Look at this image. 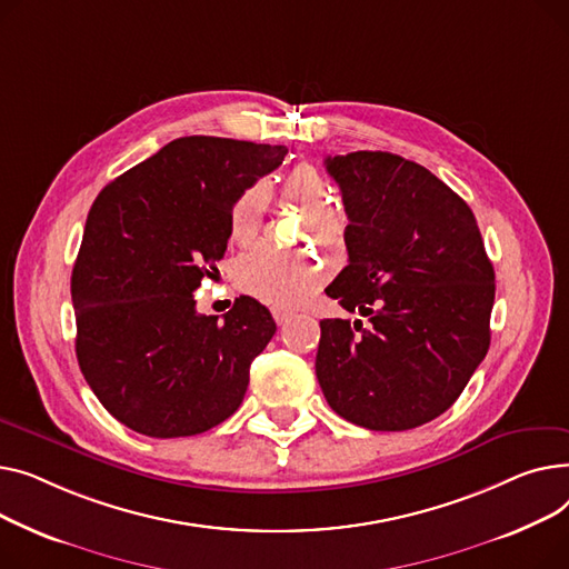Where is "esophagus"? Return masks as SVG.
Listing matches in <instances>:
<instances>
[{"label":"esophagus","mask_w":569,"mask_h":569,"mask_svg":"<svg viewBox=\"0 0 569 569\" xmlns=\"http://www.w3.org/2000/svg\"><path fill=\"white\" fill-rule=\"evenodd\" d=\"M271 312H273V319H276V323H278V326H282L284 321H289V319H291V312H289V310H284V308H273Z\"/></svg>","instance_id":"esophagus-1"}]
</instances>
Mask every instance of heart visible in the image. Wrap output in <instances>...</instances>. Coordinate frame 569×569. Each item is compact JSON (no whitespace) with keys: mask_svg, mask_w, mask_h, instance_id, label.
Masks as SVG:
<instances>
[{"mask_svg":"<svg viewBox=\"0 0 569 569\" xmlns=\"http://www.w3.org/2000/svg\"><path fill=\"white\" fill-rule=\"evenodd\" d=\"M282 199L306 211V233L319 246L336 250L345 243L349 218L345 211L330 207L332 190L317 167H293L282 181ZM266 209H269V188L263 183H252L233 199L227 222L231 241L241 246L252 243L261 231ZM321 280L323 263L315 254H289L269 246H259L233 263L237 287L271 306H296Z\"/></svg>","mask_w":569,"mask_h":569,"instance_id":"1","label":"heart"}]
</instances>
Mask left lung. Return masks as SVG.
<instances>
[{"label": "left lung", "instance_id": "obj_1", "mask_svg": "<svg viewBox=\"0 0 569 569\" xmlns=\"http://www.w3.org/2000/svg\"><path fill=\"white\" fill-rule=\"evenodd\" d=\"M349 218V266L326 287L317 379L330 409L377 429L448 411L489 349L493 266L473 211L422 164L388 151L328 156Z\"/></svg>", "mask_w": 569, "mask_h": 569}]
</instances>
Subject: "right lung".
I'll list each match as a JSON object with an SVG mask.
<instances>
[{
  "instance_id": "1",
  "label": "right lung",
  "mask_w": 569,
  "mask_h": 569,
  "mask_svg": "<svg viewBox=\"0 0 569 569\" xmlns=\"http://www.w3.org/2000/svg\"><path fill=\"white\" fill-rule=\"evenodd\" d=\"M284 156L179 138L96 197L71 278L76 353L98 402L132 431L194 437L241 407L276 321L250 296L222 319L199 315L192 291L218 273L233 199Z\"/></svg>"
}]
</instances>
